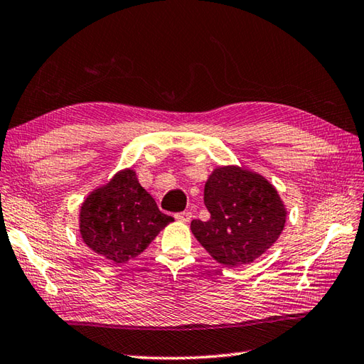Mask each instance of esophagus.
<instances>
[{"label": "esophagus", "mask_w": 364, "mask_h": 364, "mask_svg": "<svg viewBox=\"0 0 364 364\" xmlns=\"http://www.w3.org/2000/svg\"><path fill=\"white\" fill-rule=\"evenodd\" d=\"M176 220L181 221V223H188V221L191 220V212L185 210V212L177 213V215H176Z\"/></svg>", "instance_id": "esophagus-1"}]
</instances>
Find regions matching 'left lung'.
I'll list each match as a JSON object with an SVG mask.
<instances>
[{
	"label": "left lung",
	"instance_id": "8db88e82",
	"mask_svg": "<svg viewBox=\"0 0 364 364\" xmlns=\"http://www.w3.org/2000/svg\"><path fill=\"white\" fill-rule=\"evenodd\" d=\"M207 221L193 220L191 232L215 261L239 267L253 262L278 240L287 210L277 188L237 165L215 168L204 187Z\"/></svg>",
	"mask_w": 364,
	"mask_h": 364
}]
</instances>
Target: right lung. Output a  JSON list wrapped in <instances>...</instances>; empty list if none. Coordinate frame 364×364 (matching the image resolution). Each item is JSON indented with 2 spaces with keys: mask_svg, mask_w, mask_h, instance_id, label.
Returning a JSON list of instances; mask_svg holds the SVG:
<instances>
[{
  "mask_svg": "<svg viewBox=\"0 0 364 364\" xmlns=\"http://www.w3.org/2000/svg\"><path fill=\"white\" fill-rule=\"evenodd\" d=\"M171 221L127 168L89 193L80 209V234L94 253L125 264L143 253Z\"/></svg>",
  "mask_w": 364,
  "mask_h": 364,
  "instance_id": "1",
  "label": "right lung"
}]
</instances>
